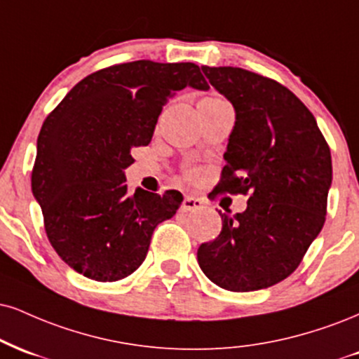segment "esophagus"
<instances>
[{"instance_id":"1","label":"esophagus","mask_w":359,"mask_h":359,"mask_svg":"<svg viewBox=\"0 0 359 359\" xmlns=\"http://www.w3.org/2000/svg\"><path fill=\"white\" fill-rule=\"evenodd\" d=\"M202 205H204V202H202L198 197L185 196L184 201H182V207H180V209H182L184 212H192V210L201 209Z\"/></svg>"}]
</instances>
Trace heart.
Here are the masks:
<instances>
[{"instance_id":"heart-1","label":"heart","mask_w":359,"mask_h":359,"mask_svg":"<svg viewBox=\"0 0 359 359\" xmlns=\"http://www.w3.org/2000/svg\"><path fill=\"white\" fill-rule=\"evenodd\" d=\"M202 102H209V103H227V102L221 100V98H205V100H202ZM196 175H197L196 170L189 172V177H196Z\"/></svg>"}]
</instances>
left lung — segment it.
<instances>
[{"instance_id": "8db88e82", "label": "left lung", "mask_w": 359, "mask_h": 359, "mask_svg": "<svg viewBox=\"0 0 359 359\" xmlns=\"http://www.w3.org/2000/svg\"><path fill=\"white\" fill-rule=\"evenodd\" d=\"M202 72L236 110L215 191L249 201L241 214L219 212L222 231L198 248V266L227 291L266 289L294 273L325 226L330 145L308 107L278 81L234 67Z\"/></svg>"}]
</instances>
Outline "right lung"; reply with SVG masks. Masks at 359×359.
Returning a JSON list of instances; mask_svg holds the SVG:
<instances>
[{
  "label": "right lung",
  "mask_w": 359,
  "mask_h": 359,
  "mask_svg": "<svg viewBox=\"0 0 359 359\" xmlns=\"http://www.w3.org/2000/svg\"><path fill=\"white\" fill-rule=\"evenodd\" d=\"M209 90L196 63L150 60L103 68L79 81L46 116L36 142L32 191L60 257L100 283L144 262L154 229L182 194L127 189L133 147L149 145L163 105L179 90Z\"/></svg>",
  "instance_id": "obj_1"
}]
</instances>
